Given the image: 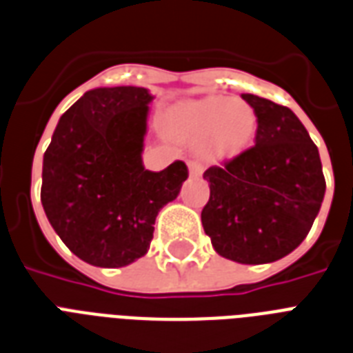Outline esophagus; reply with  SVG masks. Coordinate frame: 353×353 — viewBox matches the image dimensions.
<instances>
[{
	"mask_svg": "<svg viewBox=\"0 0 353 353\" xmlns=\"http://www.w3.org/2000/svg\"><path fill=\"white\" fill-rule=\"evenodd\" d=\"M188 172H190V177H199L201 172H203V166L199 165L198 161H190L188 163Z\"/></svg>",
	"mask_w": 353,
	"mask_h": 353,
	"instance_id": "1",
	"label": "esophagus"
}]
</instances>
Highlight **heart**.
<instances>
[{
  "mask_svg": "<svg viewBox=\"0 0 353 353\" xmlns=\"http://www.w3.org/2000/svg\"><path fill=\"white\" fill-rule=\"evenodd\" d=\"M176 130L188 143L201 144L210 161H223L251 146L258 130V117L249 102L207 97L177 112Z\"/></svg>",
  "mask_w": 353,
  "mask_h": 353,
  "instance_id": "heart-1",
  "label": "heart"
}]
</instances>
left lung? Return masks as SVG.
Listing matches in <instances>:
<instances>
[{
    "mask_svg": "<svg viewBox=\"0 0 353 353\" xmlns=\"http://www.w3.org/2000/svg\"><path fill=\"white\" fill-rule=\"evenodd\" d=\"M241 99L256 112L254 146L205 170L210 198L201 223L220 256L269 263L306 238L326 181L317 146L290 108L251 93Z\"/></svg>",
    "mask_w": 353,
    "mask_h": 353,
    "instance_id": "1",
    "label": "left lung"
}]
</instances>
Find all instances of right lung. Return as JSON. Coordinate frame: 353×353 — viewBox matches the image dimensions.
I'll return each instance as SVG.
<instances>
[{"label": "right lung", "mask_w": 353, "mask_h": 353, "mask_svg": "<svg viewBox=\"0 0 353 353\" xmlns=\"http://www.w3.org/2000/svg\"><path fill=\"white\" fill-rule=\"evenodd\" d=\"M152 99L133 85L88 91L60 117L43 154L47 220L69 251L97 268L144 256L157 212L188 177L183 161L161 172L143 166Z\"/></svg>", "instance_id": "add662e5"}]
</instances>
